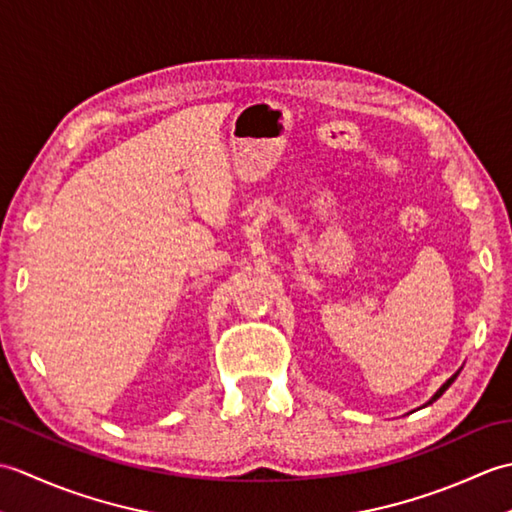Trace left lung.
I'll return each instance as SVG.
<instances>
[{"label":"left lung","mask_w":512,"mask_h":512,"mask_svg":"<svg viewBox=\"0 0 512 512\" xmlns=\"http://www.w3.org/2000/svg\"><path fill=\"white\" fill-rule=\"evenodd\" d=\"M458 374H460V369H458V372H455V374H453V376H451V378L447 380V383H444V385H442V387H440V389L436 391V394H433V396L429 398V402H427V405H431V402H436V400H438V398H440V396L444 394V391H447V389H449V387L453 385V380H455V378H458ZM427 405H422V407H427Z\"/></svg>","instance_id":"1"}]
</instances>
